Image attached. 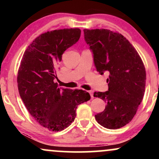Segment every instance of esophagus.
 <instances>
[{
  "instance_id": "obj_1",
  "label": "esophagus",
  "mask_w": 159,
  "mask_h": 159,
  "mask_svg": "<svg viewBox=\"0 0 159 159\" xmlns=\"http://www.w3.org/2000/svg\"><path fill=\"white\" fill-rule=\"evenodd\" d=\"M89 93H90L91 98H94V96H93V90H90V91H89Z\"/></svg>"
}]
</instances>
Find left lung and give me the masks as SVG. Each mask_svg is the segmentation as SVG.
I'll list each match as a JSON object with an SVG mask.
<instances>
[{"mask_svg": "<svg viewBox=\"0 0 159 159\" xmlns=\"http://www.w3.org/2000/svg\"><path fill=\"white\" fill-rule=\"evenodd\" d=\"M84 39L93 54L97 72L109 73L108 90L95 92L107 103L95 115L103 127L117 129L133 119L143 98L146 70L135 48L122 34L107 29H84Z\"/></svg>", "mask_w": 159, "mask_h": 159, "instance_id": "1", "label": "left lung"}]
</instances>
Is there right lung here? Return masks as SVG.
Here are the masks:
<instances>
[{"label": "right lung", "instance_id": "obj_1", "mask_svg": "<svg viewBox=\"0 0 159 159\" xmlns=\"http://www.w3.org/2000/svg\"><path fill=\"white\" fill-rule=\"evenodd\" d=\"M80 36L78 28L44 33L27 47L21 61L17 77L20 96L30 115L49 131L58 132L69 126L78 105L90 99L84 90L59 88L54 81L62 55Z\"/></svg>", "mask_w": 159, "mask_h": 159}]
</instances>
